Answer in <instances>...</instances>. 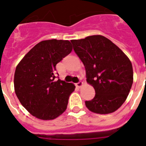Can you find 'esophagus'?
Here are the masks:
<instances>
[{
    "mask_svg": "<svg viewBox=\"0 0 146 146\" xmlns=\"http://www.w3.org/2000/svg\"><path fill=\"white\" fill-rule=\"evenodd\" d=\"M75 85H76V86H77V88H80L81 86H82V85H83V82H81V81H80V82H77V83H76Z\"/></svg>",
    "mask_w": 146,
    "mask_h": 146,
    "instance_id": "esophagus-1",
    "label": "esophagus"
}]
</instances>
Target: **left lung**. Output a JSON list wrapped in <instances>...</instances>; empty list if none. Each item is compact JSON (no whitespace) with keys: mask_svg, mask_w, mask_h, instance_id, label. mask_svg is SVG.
I'll list each match as a JSON object with an SVG mask.
<instances>
[{"mask_svg":"<svg viewBox=\"0 0 146 146\" xmlns=\"http://www.w3.org/2000/svg\"><path fill=\"white\" fill-rule=\"evenodd\" d=\"M71 42L84 64L86 80L95 89V96L86 101V106L99 114L117 110L126 101L133 83V69L129 58L101 35Z\"/></svg>","mask_w":146,"mask_h":146,"instance_id":"1","label":"left lung"}]
</instances>
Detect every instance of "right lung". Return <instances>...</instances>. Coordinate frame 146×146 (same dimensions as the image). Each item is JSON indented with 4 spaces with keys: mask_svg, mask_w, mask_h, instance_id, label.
Instances as JSON below:
<instances>
[{
    "mask_svg": "<svg viewBox=\"0 0 146 146\" xmlns=\"http://www.w3.org/2000/svg\"><path fill=\"white\" fill-rule=\"evenodd\" d=\"M72 50L68 40H45L35 45L17 66L15 94L22 105L36 118L55 119L66 110L75 86L55 80V66Z\"/></svg>",
    "mask_w": 146,
    "mask_h": 146,
    "instance_id": "obj_1",
    "label": "right lung"
}]
</instances>
